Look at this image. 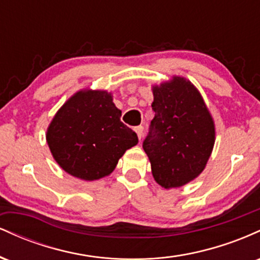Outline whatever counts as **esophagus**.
I'll use <instances>...</instances> for the list:
<instances>
[{
	"label": "esophagus",
	"mask_w": 260,
	"mask_h": 260,
	"mask_svg": "<svg viewBox=\"0 0 260 260\" xmlns=\"http://www.w3.org/2000/svg\"><path fill=\"white\" fill-rule=\"evenodd\" d=\"M134 131H136V133H137V136H138L139 140L142 139V137H143V131H144V128H143V126L136 127V128H134Z\"/></svg>",
	"instance_id": "obj_1"
}]
</instances>
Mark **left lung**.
<instances>
[{"instance_id":"1","label":"left lung","mask_w":260,"mask_h":260,"mask_svg":"<svg viewBox=\"0 0 260 260\" xmlns=\"http://www.w3.org/2000/svg\"><path fill=\"white\" fill-rule=\"evenodd\" d=\"M155 116L143 149L155 181L181 187L204 170L215 139L214 122L198 90L184 78L154 86Z\"/></svg>"}]
</instances>
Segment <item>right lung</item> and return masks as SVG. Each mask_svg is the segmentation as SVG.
I'll return each instance as SVG.
<instances>
[{
  "label": "right lung",
  "instance_id": "add662e5",
  "mask_svg": "<svg viewBox=\"0 0 260 260\" xmlns=\"http://www.w3.org/2000/svg\"><path fill=\"white\" fill-rule=\"evenodd\" d=\"M46 139L58 165L85 181L111 174L124 151L138 143L106 91L77 92L56 113Z\"/></svg>",
  "mask_w": 260,
  "mask_h": 260
}]
</instances>
